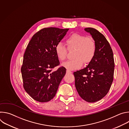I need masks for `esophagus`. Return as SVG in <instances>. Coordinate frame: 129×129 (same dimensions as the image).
Segmentation results:
<instances>
[{
	"mask_svg": "<svg viewBox=\"0 0 129 129\" xmlns=\"http://www.w3.org/2000/svg\"><path fill=\"white\" fill-rule=\"evenodd\" d=\"M66 72H67V73H72V72H71V71L69 70H67Z\"/></svg>",
	"mask_w": 129,
	"mask_h": 129,
	"instance_id": "1",
	"label": "esophagus"
}]
</instances>
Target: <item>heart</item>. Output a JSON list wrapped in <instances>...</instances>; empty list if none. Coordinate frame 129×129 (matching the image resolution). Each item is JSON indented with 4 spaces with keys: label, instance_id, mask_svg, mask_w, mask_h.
Listing matches in <instances>:
<instances>
[{
    "label": "heart",
    "instance_id": "obj_1",
    "mask_svg": "<svg viewBox=\"0 0 129 129\" xmlns=\"http://www.w3.org/2000/svg\"><path fill=\"white\" fill-rule=\"evenodd\" d=\"M65 42L68 50L75 49L72 55L74 59L62 64L68 70L78 69L82 66L83 61L84 64H88L93 59L96 51V44L92 38L75 33L71 35ZM55 52L59 60L63 61L65 60L67 50L61 43L56 45Z\"/></svg>",
    "mask_w": 129,
    "mask_h": 129
}]
</instances>
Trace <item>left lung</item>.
<instances>
[{
  "label": "left lung",
  "instance_id": "obj_1",
  "mask_svg": "<svg viewBox=\"0 0 129 129\" xmlns=\"http://www.w3.org/2000/svg\"><path fill=\"white\" fill-rule=\"evenodd\" d=\"M96 44L93 59L84 68L73 73L80 96L89 103L96 102L108 92L113 80L114 61L112 50L105 37L95 28L88 27Z\"/></svg>",
  "mask_w": 129,
  "mask_h": 129
}]
</instances>
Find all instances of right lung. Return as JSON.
Masks as SVG:
<instances>
[{
    "mask_svg": "<svg viewBox=\"0 0 129 129\" xmlns=\"http://www.w3.org/2000/svg\"><path fill=\"white\" fill-rule=\"evenodd\" d=\"M67 29L44 28L36 33L30 40L23 56L21 71L23 87L35 100L47 102L56 95L66 69L60 67L55 47L66 34Z\"/></svg>",
    "mask_w": 129,
    "mask_h": 129,
    "instance_id": "right-lung-1",
    "label": "right lung"
}]
</instances>
